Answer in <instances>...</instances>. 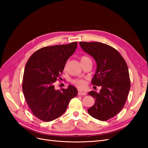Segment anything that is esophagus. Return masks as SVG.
<instances>
[{
    "label": "esophagus",
    "instance_id": "esophagus-1",
    "mask_svg": "<svg viewBox=\"0 0 148 148\" xmlns=\"http://www.w3.org/2000/svg\"><path fill=\"white\" fill-rule=\"evenodd\" d=\"M78 95L79 96H85V95H86V93L84 91H78Z\"/></svg>",
    "mask_w": 148,
    "mask_h": 148
}]
</instances>
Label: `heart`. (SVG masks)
<instances>
[{
	"label": "heart",
	"instance_id": "1",
	"mask_svg": "<svg viewBox=\"0 0 148 148\" xmlns=\"http://www.w3.org/2000/svg\"><path fill=\"white\" fill-rule=\"evenodd\" d=\"M89 59V57H86V56H83L81 58V61L85 60V59ZM73 83L77 85V86L79 87V88H83L84 87L85 85H86V81L85 80L83 79H75L73 80Z\"/></svg>",
	"mask_w": 148,
	"mask_h": 148
}]
</instances>
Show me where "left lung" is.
<instances>
[{
  "label": "left lung",
  "instance_id": "obj_1",
  "mask_svg": "<svg viewBox=\"0 0 148 148\" xmlns=\"http://www.w3.org/2000/svg\"><path fill=\"white\" fill-rule=\"evenodd\" d=\"M79 45L96 62L92 84L101 86L99 92H88L95 101L88 109V114L97 120H107L120 112L127 99L130 80L127 63L116 49L107 44L80 42Z\"/></svg>",
  "mask_w": 148,
  "mask_h": 148
}]
</instances>
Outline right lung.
Listing matches in <instances>:
<instances>
[{"label":"right lung","mask_w":148,"mask_h":148,"mask_svg":"<svg viewBox=\"0 0 148 148\" xmlns=\"http://www.w3.org/2000/svg\"><path fill=\"white\" fill-rule=\"evenodd\" d=\"M78 43L44 47L31 56L25 68L23 92L33 114L44 122L63 114L70 101L77 96V89L69 85L56 90L54 82L62 73L66 62L75 52Z\"/></svg>","instance_id":"right-lung-1"}]
</instances>
